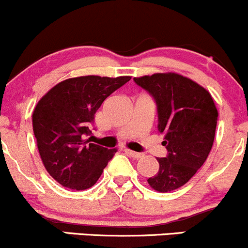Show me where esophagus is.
Masks as SVG:
<instances>
[{"label": "esophagus", "mask_w": 248, "mask_h": 248, "mask_svg": "<svg viewBox=\"0 0 248 248\" xmlns=\"http://www.w3.org/2000/svg\"><path fill=\"white\" fill-rule=\"evenodd\" d=\"M125 153L129 154L130 156L134 157V158H137V159H138V158H142V157L144 156V155H143V154H140V153H136V151L129 150V149H125Z\"/></svg>", "instance_id": "34e87169"}]
</instances>
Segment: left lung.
<instances>
[{"label": "left lung", "instance_id": "8db88e82", "mask_svg": "<svg viewBox=\"0 0 248 248\" xmlns=\"http://www.w3.org/2000/svg\"><path fill=\"white\" fill-rule=\"evenodd\" d=\"M151 94L157 106V129L164 135L168 154L157 158L159 168L148 178L161 193L188 182L202 167L213 146L217 110L210 93L195 81L176 73H156L134 78Z\"/></svg>", "mask_w": 248, "mask_h": 248}]
</instances>
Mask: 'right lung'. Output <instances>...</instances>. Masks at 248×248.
I'll use <instances>...</instances> for the list:
<instances>
[{
  "label": "right lung",
  "instance_id": "right-lung-1",
  "mask_svg": "<svg viewBox=\"0 0 248 248\" xmlns=\"http://www.w3.org/2000/svg\"><path fill=\"white\" fill-rule=\"evenodd\" d=\"M131 77L86 76L67 79L50 89L35 106L33 131L42 163L66 188H91L116 149L89 143L94 114L104 100Z\"/></svg>",
  "mask_w": 248,
  "mask_h": 248
}]
</instances>
